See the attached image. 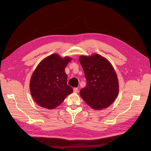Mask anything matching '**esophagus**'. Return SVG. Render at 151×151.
Masks as SVG:
<instances>
[{
    "mask_svg": "<svg viewBox=\"0 0 151 151\" xmlns=\"http://www.w3.org/2000/svg\"><path fill=\"white\" fill-rule=\"evenodd\" d=\"M73 91H74V93H78L79 92V90L77 88H74L73 89Z\"/></svg>",
    "mask_w": 151,
    "mask_h": 151,
    "instance_id": "esophagus-1",
    "label": "esophagus"
}]
</instances>
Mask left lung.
<instances>
[{
    "mask_svg": "<svg viewBox=\"0 0 151 151\" xmlns=\"http://www.w3.org/2000/svg\"><path fill=\"white\" fill-rule=\"evenodd\" d=\"M79 62L87 81L80 91L84 101L94 109L101 110L114 102L119 91L117 75L107 59L99 54L81 55Z\"/></svg>",
    "mask_w": 151,
    "mask_h": 151,
    "instance_id": "1",
    "label": "left lung"
}]
</instances>
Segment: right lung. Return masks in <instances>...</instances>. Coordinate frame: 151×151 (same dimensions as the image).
Wrapping results in <instances>:
<instances>
[{
	"instance_id": "obj_1",
	"label": "right lung",
	"mask_w": 151,
	"mask_h": 151,
	"mask_svg": "<svg viewBox=\"0 0 151 151\" xmlns=\"http://www.w3.org/2000/svg\"><path fill=\"white\" fill-rule=\"evenodd\" d=\"M71 58H62L53 53L41 62L31 76L29 89L32 97L39 106L52 109L59 106L73 92L67 85L65 68Z\"/></svg>"
}]
</instances>
